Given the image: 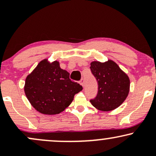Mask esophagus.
Returning <instances> with one entry per match:
<instances>
[{
	"label": "esophagus",
	"mask_w": 156,
	"mask_h": 156,
	"mask_svg": "<svg viewBox=\"0 0 156 156\" xmlns=\"http://www.w3.org/2000/svg\"><path fill=\"white\" fill-rule=\"evenodd\" d=\"M79 83H80V85L82 86V87H83V86H84V80L83 79H81V80H80Z\"/></svg>",
	"instance_id": "1"
}]
</instances>
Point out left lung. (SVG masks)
Here are the masks:
<instances>
[{"label": "left lung", "instance_id": "1", "mask_svg": "<svg viewBox=\"0 0 156 156\" xmlns=\"http://www.w3.org/2000/svg\"><path fill=\"white\" fill-rule=\"evenodd\" d=\"M90 69L98 83L96 98L90 103L97 109L109 112L118 108L125 101L130 90V79L117 63L109 59L91 62Z\"/></svg>", "mask_w": 156, "mask_h": 156}]
</instances>
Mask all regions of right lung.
Segmentation results:
<instances>
[{"label": "right lung", "instance_id": "add662e5", "mask_svg": "<svg viewBox=\"0 0 156 156\" xmlns=\"http://www.w3.org/2000/svg\"><path fill=\"white\" fill-rule=\"evenodd\" d=\"M83 89L69 79V73L60 67L59 62L41 61L28 75L24 91L31 105L41 114L53 115L65 110L75 94Z\"/></svg>", "mask_w": 156, "mask_h": 156}]
</instances>
